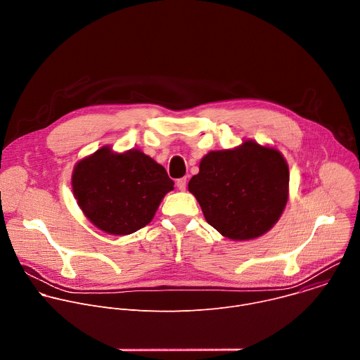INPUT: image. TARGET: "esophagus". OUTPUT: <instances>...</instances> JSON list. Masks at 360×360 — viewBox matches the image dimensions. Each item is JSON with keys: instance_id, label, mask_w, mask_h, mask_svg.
<instances>
[{"instance_id": "1", "label": "esophagus", "mask_w": 360, "mask_h": 360, "mask_svg": "<svg viewBox=\"0 0 360 360\" xmlns=\"http://www.w3.org/2000/svg\"><path fill=\"white\" fill-rule=\"evenodd\" d=\"M176 186H178L179 191H185V188H186V179H185V178L178 179V181H176Z\"/></svg>"}]
</instances>
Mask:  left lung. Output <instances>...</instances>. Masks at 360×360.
I'll use <instances>...</instances> for the list:
<instances>
[{"label":"left lung","mask_w":360,"mask_h":360,"mask_svg":"<svg viewBox=\"0 0 360 360\" xmlns=\"http://www.w3.org/2000/svg\"><path fill=\"white\" fill-rule=\"evenodd\" d=\"M188 189L207 222L233 240L266 233L281 218L289 196V168L282 153L255 141L211 150Z\"/></svg>","instance_id":"8db88e82"}]
</instances>
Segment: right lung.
Wrapping results in <instances>:
<instances>
[{"instance_id":"1","label":"right lung","mask_w":360,"mask_h":360,"mask_svg":"<svg viewBox=\"0 0 360 360\" xmlns=\"http://www.w3.org/2000/svg\"><path fill=\"white\" fill-rule=\"evenodd\" d=\"M172 189L165 168L139 149L117 153L102 146L72 172V192L84 215L111 235H129L148 225Z\"/></svg>"}]
</instances>
